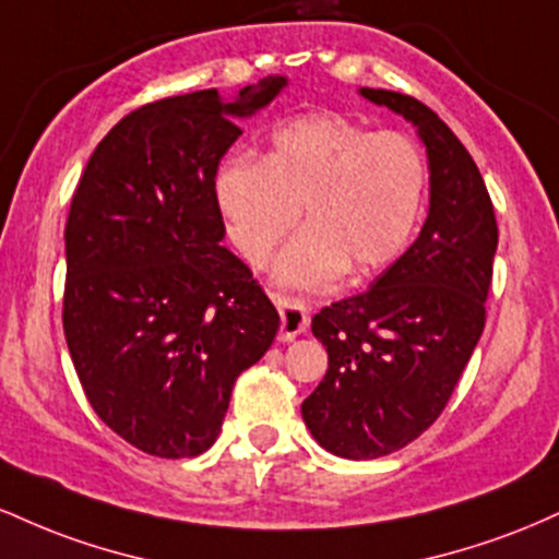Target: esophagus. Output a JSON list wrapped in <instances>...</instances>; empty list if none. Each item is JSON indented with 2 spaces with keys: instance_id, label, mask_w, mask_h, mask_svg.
Instances as JSON below:
<instances>
[{
  "instance_id": "34e87169",
  "label": "esophagus",
  "mask_w": 559,
  "mask_h": 559,
  "mask_svg": "<svg viewBox=\"0 0 559 559\" xmlns=\"http://www.w3.org/2000/svg\"><path fill=\"white\" fill-rule=\"evenodd\" d=\"M275 307H278L281 316V342H292V338H297L299 333L307 331V325H310V310H307L305 299L281 297L278 294V297H275Z\"/></svg>"
}]
</instances>
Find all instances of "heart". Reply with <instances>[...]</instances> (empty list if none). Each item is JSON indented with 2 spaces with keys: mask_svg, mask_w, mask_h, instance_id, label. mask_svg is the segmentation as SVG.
<instances>
[{
  "mask_svg": "<svg viewBox=\"0 0 559 559\" xmlns=\"http://www.w3.org/2000/svg\"><path fill=\"white\" fill-rule=\"evenodd\" d=\"M428 168L418 141L338 112H310L273 131L265 157L236 155L217 170V207L236 252L265 265L305 210L307 228L275 262L286 286H329L349 267L373 275L407 247Z\"/></svg>",
  "mask_w": 559,
  "mask_h": 559,
  "instance_id": "obj_1",
  "label": "heart"
}]
</instances>
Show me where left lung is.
Instances as JSON below:
<instances>
[{
    "mask_svg": "<svg viewBox=\"0 0 559 559\" xmlns=\"http://www.w3.org/2000/svg\"><path fill=\"white\" fill-rule=\"evenodd\" d=\"M360 94L418 128L431 207L413 247L368 292L312 318L329 370L301 418L329 452L376 460L444 413L484 333L499 230L478 165L431 107L386 88Z\"/></svg>",
    "mask_w": 559,
    "mask_h": 559,
    "instance_id": "obj_1",
    "label": "left lung"
}]
</instances>
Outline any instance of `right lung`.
<instances>
[{
	"label": "right lung",
	"mask_w": 559,
	"mask_h": 559,
	"mask_svg": "<svg viewBox=\"0 0 559 559\" xmlns=\"http://www.w3.org/2000/svg\"><path fill=\"white\" fill-rule=\"evenodd\" d=\"M286 86L267 75L234 102L217 88L128 112L88 157L66 226L62 329L94 413L165 460L215 444L236 378L271 349L278 312L221 247L217 165L236 118Z\"/></svg>",
	"instance_id": "add662e5"
}]
</instances>
